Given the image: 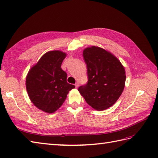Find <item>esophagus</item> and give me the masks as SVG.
Here are the masks:
<instances>
[{
	"instance_id": "34e87169",
	"label": "esophagus",
	"mask_w": 158,
	"mask_h": 158,
	"mask_svg": "<svg viewBox=\"0 0 158 158\" xmlns=\"http://www.w3.org/2000/svg\"><path fill=\"white\" fill-rule=\"evenodd\" d=\"M78 86H79V83H75V87H76V88H78Z\"/></svg>"
}]
</instances>
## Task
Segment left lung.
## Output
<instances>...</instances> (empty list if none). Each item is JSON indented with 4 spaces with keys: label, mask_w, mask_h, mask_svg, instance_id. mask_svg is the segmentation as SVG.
<instances>
[{
    "label": "left lung",
    "mask_w": 158,
    "mask_h": 158,
    "mask_svg": "<svg viewBox=\"0 0 158 158\" xmlns=\"http://www.w3.org/2000/svg\"><path fill=\"white\" fill-rule=\"evenodd\" d=\"M87 64L88 82L78 91L86 102L96 110L112 106L123 91L126 71L113 53L101 48L92 46L83 52Z\"/></svg>",
    "instance_id": "8db88e82"
}]
</instances>
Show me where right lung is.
Here are the masks:
<instances>
[{
    "label": "right lung",
    "mask_w": 158,
    "mask_h": 158,
    "mask_svg": "<svg viewBox=\"0 0 158 158\" xmlns=\"http://www.w3.org/2000/svg\"><path fill=\"white\" fill-rule=\"evenodd\" d=\"M66 56V53L60 50L47 52L26 75V87L30 100L45 113L56 112L70 90L75 88L67 83V74L61 68Z\"/></svg>",
    "instance_id": "1"
}]
</instances>
